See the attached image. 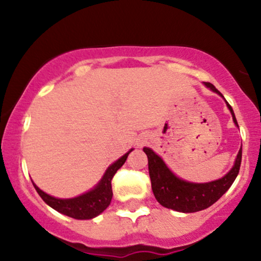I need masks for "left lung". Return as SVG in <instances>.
<instances>
[{
	"mask_svg": "<svg viewBox=\"0 0 261 261\" xmlns=\"http://www.w3.org/2000/svg\"><path fill=\"white\" fill-rule=\"evenodd\" d=\"M205 86L223 98L221 92H218L214 85L206 82ZM227 107L232 114L236 126H238L232 107L228 103H227ZM143 152L147 154L148 158L149 178H151L152 191H153L155 200L164 207L184 212V214L201 211L214 205L236 180L242 162L241 148L237 154L234 166L222 178L208 182H190L178 178L167 167L160 155L154 153L151 148L143 147Z\"/></svg>",
	"mask_w": 261,
	"mask_h": 261,
	"instance_id": "8db88e82",
	"label": "left lung"
}]
</instances>
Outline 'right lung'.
Instances as JSON below:
<instances>
[{
    "mask_svg": "<svg viewBox=\"0 0 261 261\" xmlns=\"http://www.w3.org/2000/svg\"><path fill=\"white\" fill-rule=\"evenodd\" d=\"M133 149L125 153L122 157L115 161L112 166L108 167V169L104 173L103 178L100 181L95 185L94 188L91 189L87 193L82 195L72 197V199H59L54 197L49 194L44 193L40 190L37 185L33 182L35 190L40 195L41 199L44 200L50 207L60 212V214L66 215L68 217L76 218V220H91V218L97 217L101 212L106 210L112 202L113 190H112V179L118 172L119 168H121L122 164L126 161L127 155Z\"/></svg>",
    "mask_w": 261,
    "mask_h": 261,
    "instance_id": "right-lung-1",
    "label": "right lung"
}]
</instances>
